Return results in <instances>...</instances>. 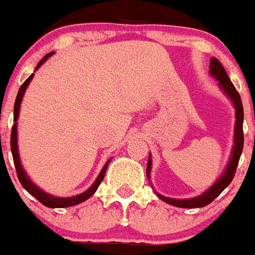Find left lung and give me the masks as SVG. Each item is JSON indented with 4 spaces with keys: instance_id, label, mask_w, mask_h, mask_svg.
Listing matches in <instances>:
<instances>
[{
    "instance_id": "obj_1",
    "label": "left lung",
    "mask_w": 255,
    "mask_h": 255,
    "mask_svg": "<svg viewBox=\"0 0 255 255\" xmlns=\"http://www.w3.org/2000/svg\"><path fill=\"white\" fill-rule=\"evenodd\" d=\"M209 74L217 80L220 89L231 101L234 108H235V128H234L233 149H231V155H230V159L227 162L222 175L216 180V182L211 188L207 189L206 191H203L198 197L188 198V199H175V198L164 197V195L159 194V193H157L154 190V193L157 194V197L159 199L166 202V203L171 204V206L180 207V208H200V207H206L211 202H213L230 185V182L233 181L234 176H235L236 167H238L239 159H240V155H242L243 152V145H244V134H243L244 110H243L242 98H240L239 93L236 92L235 87H234V84L230 80L224 66L221 65V62L216 57L211 58V62H209ZM150 171H152V155L149 154L147 163V177L149 180V182Z\"/></svg>"
}]
</instances>
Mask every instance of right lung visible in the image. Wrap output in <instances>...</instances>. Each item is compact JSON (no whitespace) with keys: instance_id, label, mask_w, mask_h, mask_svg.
Here are the masks:
<instances>
[{"instance_id":"right-lung-1","label":"right lung","mask_w":255,"mask_h":255,"mask_svg":"<svg viewBox=\"0 0 255 255\" xmlns=\"http://www.w3.org/2000/svg\"><path fill=\"white\" fill-rule=\"evenodd\" d=\"M53 53H55V52H49L48 55L44 56V57L38 62L34 71H37V70L39 69V67L42 66V65H43L52 55H53ZM33 76H34V74H31V75L26 79L25 82H24V84L20 87L19 92H17L16 101H15V106H13V126H12V130H11V153H12L13 163H15V168H16L17 177H19V181L22 185V188L25 189L29 194L33 195L35 199L39 200L40 203L43 204V206L48 207V208H66V207L76 206V204L83 203L84 200L89 199V198L96 193L98 186H100V184L102 182L103 177H105L106 170H107L108 163L111 162V159H108V161L106 162L102 171L100 172V175H98V177L96 179V181L92 184L91 188H88L85 191H83V193H80V194L78 195H73V197H67V198L55 197V195H51L49 193H46L44 190H42L39 186L35 185L34 182L31 181L30 177L28 176V173L25 172V170H24V167H22L21 161H20L19 148H17V119H19L20 105H21L22 97H24V94H25L26 88H28V85L30 84Z\"/></svg>"}]
</instances>
